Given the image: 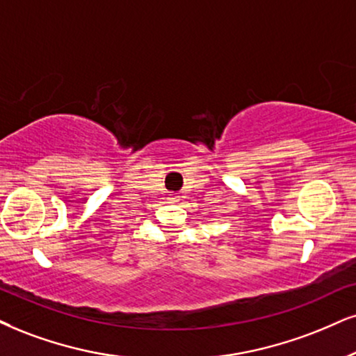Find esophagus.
<instances>
[{
	"mask_svg": "<svg viewBox=\"0 0 356 356\" xmlns=\"http://www.w3.org/2000/svg\"><path fill=\"white\" fill-rule=\"evenodd\" d=\"M170 201H177L178 200V196H171V198H168Z\"/></svg>",
	"mask_w": 356,
	"mask_h": 356,
	"instance_id": "1",
	"label": "esophagus"
}]
</instances>
